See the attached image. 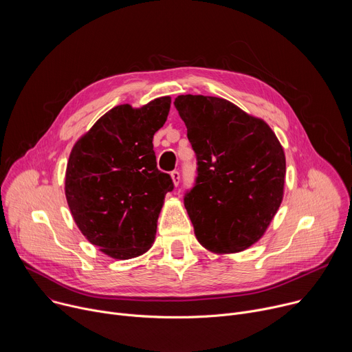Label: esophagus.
<instances>
[{
    "label": "esophagus",
    "instance_id": "obj_1",
    "mask_svg": "<svg viewBox=\"0 0 352 352\" xmlns=\"http://www.w3.org/2000/svg\"><path fill=\"white\" fill-rule=\"evenodd\" d=\"M171 179H173L174 185L177 186V185L179 184V173H178V171H173V173H171Z\"/></svg>",
    "mask_w": 352,
    "mask_h": 352
}]
</instances>
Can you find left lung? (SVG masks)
Instances as JSON below:
<instances>
[{"label":"left lung","mask_w":352,"mask_h":352,"mask_svg":"<svg viewBox=\"0 0 352 352\" xmlns=\"http://www.w3.org/2000/svg\"><path fill=\"white\" fill-rule=\"evenodd\" d=\"M197 159L184 204L199 243L228 255L258 242L284 196L285 155L262 118L221 97L182 94L174 102Z\"/></svg>","instance_id":"8db88e82"}]
</instances>
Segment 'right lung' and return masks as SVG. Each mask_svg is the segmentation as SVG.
<instances>
[{"label":"right lung","instance_id":"1","mask_svg":"<svg viewBox=\"0 0 352 352\" xmlns=\"http://www.w3.org/2000/svg\"><path fill=\"white\" fill-rule=\"evenodd\" d=\"M171 97L133 109L120 104L74 144L65 173L67 202L80 232L103 254L126 261L152 248L166 193L174 184L157 170L153 136Z\"/></svg>","mask_w":352,"mask_h":352}]
</instances>
